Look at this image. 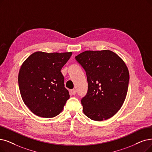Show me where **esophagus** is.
<instances>
[{
    "label": "esophagus",
    "instance_id": "obj_1",
    "mask_svg": "<svg viewBox=\"0 0 152 152\" xmlns=\"http://www.w3.org/2000/svg\"><path fill=\"white\" fill-rule=\"evenodd\" d=\"M70 94H72V95H75L76 94V90H75V89H72V90H71L70 91Z\"/></svg>",
    "mask_w": 152,
    "mask_h": 152
}]
</instances>
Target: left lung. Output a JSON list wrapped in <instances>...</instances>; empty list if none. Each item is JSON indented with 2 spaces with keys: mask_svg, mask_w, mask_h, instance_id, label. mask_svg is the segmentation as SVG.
Segmentation results:
<instances>
[{
  "mask_svg": "<svg viewBox=\"0 0 152 152\" xmlns=\"http://www.w3.org/2000/svg\"><path fill=\"white\" fill-rule=\"evenodd\" d=\"M86 72L88 91L81 100L83 112L95 121L113 117L125 100L129 82L128 68L112 51H85L75 57Z\"/></svg>",
  "mask_w": 152,
  "mask_h": 152,
  "instance_id": "left-lung-1",
  "label": "left lung"
}]
</instances>
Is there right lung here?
I'll return each mask as SVG.
<instances>
[{
  "label": "right lung",
  "mask_w": 152,
  "mask_h": 152,
  "mask_svg": "<svg viewBox=\"0 0 152 152\" xmlns=\"http://www.w3.org/2000/svg\"><path fill=\"white\" fill-rule=\"evenodd\" d=\"M72 54L36 52L22 65L18 77L20 95L35 115L52 118L62 111L70 95L60 70Z\"/></svg>",
  "instance_id": "obj_1"
}]
</instances>
